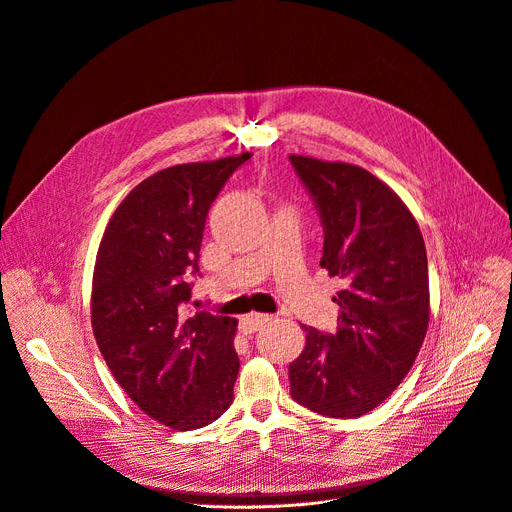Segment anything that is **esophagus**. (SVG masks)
I'll list each match as a JSON object with an SVG mask.
<instances>
[{
	"label": "esophagus",
	"instance_id": "1",
	"mask_svg": "<svg viewBox=\"0 0 512 512\" xmlns=\"http://www.w3.org/2000/svg\"><path fill=\"white\" fill-rule=\"evenodd\" d=\"M268 320H270L268 314H248L242 318V322H239V328H242L244 335H252V333H256V330H260Z\"/></svg>",
	"mask_w": 512,
	"mask_h": 512
}]
</instances>
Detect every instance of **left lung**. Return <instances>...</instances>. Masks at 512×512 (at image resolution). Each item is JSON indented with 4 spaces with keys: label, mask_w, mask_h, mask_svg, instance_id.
<instances>
[{
    "label": "left lung",
    "mask_w": 512,
    "mask_h": 512,
    "mask_svg": "<svg viewBox=\"0 0 512 512\" xmlns=\"http://www.w3.org/2000/svg\"><path fill=\"white\" fill-rule=\"evenodd\" d=\"M324 227L320 266L345 287L335 335L312 326L289 364L291 397L326 417H359L403 382L430 322L428 256L405 202L370 171L289 155Z\"/></svg>",
    "instance_id": "8db88e82"
}]
</instances>
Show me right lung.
<instances>
[{
	"mask_svg": "<svg viewBox=\"0 0 512 512\" xmlns=\"http://www.w3.org/2000/svg\"><path fill=\"white\" fill-rule=\"evenodd\" d=\"M248 153L173 165L146 177L115 208L93 273L90 322L105 362L126 395L173 430L213 424L233 403L237 320L198 312V273L210 204Z\"/></svg>",
	"mask_w": 512,
	"mask_h": 512,
	"instance_id": "right-lung-1",
	"label": "right lung"
}]
</instances>
